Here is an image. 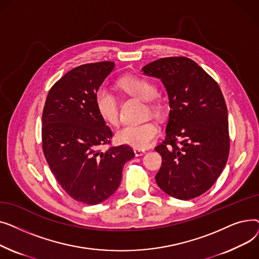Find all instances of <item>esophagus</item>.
Wrapping results in <instances>:
<instances>
[{
    "label": "esophagus",
    "instance_id": "1",
    "mask_svg": "<svg viewBox=\"0 0 259 259\" xmlns=\"http://www.w3.org/2000/svg\"><path fill=\"white\" fill-rule=\"evenodd\" d=\"M134 154L135 156H142L146 153V150H144V149H134Z\"/></svg>",
    "mask_w": 259,
    "mask_h": 259
}]
</instances>
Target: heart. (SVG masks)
Masks as SVG:
<instances>
[{
  "label": "heart",
  "mask_w": 259,
  "mask_h": 259,
  "mask_svg": "<svg viewBox=\"0 0 259 259\" xmlns=\"http://www.w3.org/2000/svg\"><path fill=\"white\" fill-rule=\"evenodd\" d=\"M118 88L126 94L148 102V108L152 113L160 114L164 106L154 100L156 87L146 78L127 75L117 81ZM95 107L100 116L109 125L115 126L118 122V101L115 95L107 88L101 87L95 93ZM158 126L153 121H146L139 125L122 127L116 132V141L135 149H145L151 146L158 135Z\"/></svg>",
  "instance_id": "heart-1"
}]
</instances>
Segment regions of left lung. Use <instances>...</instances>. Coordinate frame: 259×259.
<instances>
[{"label": "left lung", "instance_id": "1", "mask_svg": "<svg viewBox=\"0 0 259 259\" xmlns=\"http://www.w3.org/2000/svg\"><path fill=\"white\" fill-rule=\"evenodd\" d=\"M159 78L169 98L166 139L155 150L161 167L155 175L168 195L188 200L213 186L229 156L228 110L219 84L194 61L162 58L143 67Z\"/></svg>", "mask_w": 259, "mask_h": 259}]
</instances>
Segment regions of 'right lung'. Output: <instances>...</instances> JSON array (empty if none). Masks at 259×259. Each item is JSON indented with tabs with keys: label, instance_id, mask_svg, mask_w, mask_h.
<instances>
[{
	"label": "right lung",
	"instance_id": "add662e5",
	"mask_svg": "<svg viewBox=\"0 0 259 259\" xmlns=\"http://www.w3.org/2000/svg\"><path fill=\"white\" fill-rule=\"evenodd\" d=\"M113 62L80 65L48 92L42 115V147L49 168L64 191L85 205L110 197L119 186L131 147L110 144L112 131L95 107V93L113 70Z\"/></svg>",
	"mask_w": 259,
	"mask_h": 259
}]
</instances>
